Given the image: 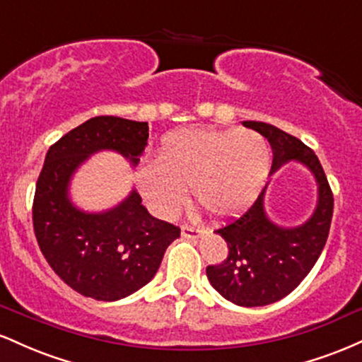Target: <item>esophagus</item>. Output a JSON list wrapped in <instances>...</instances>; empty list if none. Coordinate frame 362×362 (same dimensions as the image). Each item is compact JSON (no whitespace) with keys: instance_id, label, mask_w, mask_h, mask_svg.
<instances>
[{"instance_id":"obj_1","label":"esophagus","mask_w":362,"mask_h":362,"mask_svg":"<svg viewBox=\"0 0 362 362\" xmlns=\"http://www.w3.org/2000/svg\"><path fill=\"white\" fill-rule=\"evenodd\" d=\"M180 230H182V236H185V238H199V236L202 235V231L199 230V228L189 226V224H182Z\"/></svg>"}]
</instances>
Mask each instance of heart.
Instances as JSON below:
<instances>
[{
  "mask_svg": "<svg viewBox=\"0 0 362 362\" xmlns=\"http://www.w3.org/2000/svg\"><path fill=\"white\" fill-rule=\"evenodd\" d=\"M271 163V149L250 129H185L165 141L160 156L139 165L138 187L158 218H173L189 189L216 218H231L252 204Z\"/></svg>",
  "mask_w": 362,
  "mask_h": 362,
  "instance_id": "obj_1",
  "label": "heart"
}]
</instances>
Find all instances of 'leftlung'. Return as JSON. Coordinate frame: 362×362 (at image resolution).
Here are the masks:
<instances>
[{
	"label": "left lung",
	"instance_id": "1",
	"mask_svg": "<svg viewBox=\"0 0 362 362\" xmlns=\"http://www.w3.org/2000/svg\"><path fill=\"white\" fill-rule=\"evenodd\" d=\"M245 127L260 132L272 148V172L286 161L306 165L318 182V204L303 226L279 228L264 211V192L238 218L218 228L228 243V257L207 265L213 288L240 306H265L282 300L308 276L325 247L334 214V194L313 149L276 126L245 120Z\"/></svg>",
	"mask_w": 362,
	"mask_h": 362
}]
</instances>
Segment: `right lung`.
Segmentation results:
<instances>
[{"label": "right lung", "mask_w": 362, "mask_h": 362, "mask_svg": "<svg viewBox=\"0 0 362 362\" xmlns=\"http://www.w3.org/2000/svg\"><path fill=\"white\" fill-rule=\"evenodd\" d=\"M148 122L112 115L93 117L49 148L35 185L32 221L40 252L69 288L98 301H115L153 279L175 224L153 218L136 190L107 213L88 214L68 199L69 178L91 153L115 149L138 163Z\"/></svg>", "instance_id": "add662e5"}]
</instances>
